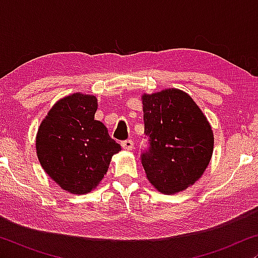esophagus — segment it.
Wrapping results in <instances>:
<instances>
[{"mask_svg": "<svg viewBox=\"0 0 258 258\" xmlns=\"http://www.w3.org/2000/svg\"><path fill=\"white\" fill-rule=\"evenodd\" d=\"M123 149L125 150H133L134 149V141L133 140H125L122 142Z\"/></svg>", "mask_w": 258, "mask_h": 258, "instance_id": "34e87169", "label": "esophagus"}]
</instances>
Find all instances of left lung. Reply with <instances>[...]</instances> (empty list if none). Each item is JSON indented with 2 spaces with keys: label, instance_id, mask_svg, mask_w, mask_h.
Wrapping results in <instances>:
<instances>
[{
  "label": "left lung",
  "instance_id": "obj_1",
  "mask_svg": "<svg viewBox=\"0 0 258 258\" xmlns=\"http://www.w3.org/2000/svg\"><path fill=\"white\" fill-rule=\"evenodd\" d=\"M143 121L148 147L141 162L158 191L174 195L199 179L209 164L214 134L191 97L178 89L144 94Z\"/></svg>",
  "mask_w": 258,
  "mask_h": 258
}]
</instances>
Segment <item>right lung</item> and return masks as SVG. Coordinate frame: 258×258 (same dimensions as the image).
Wrapping results in <instances>:
<instances>
[{"label": "right lung", "instance_id": "add662e5", "mask_svg": "<svg viewBox=\"0 0 258 258\" xmlns=\"http://www.w3.org/2000/svg\"><path fill=\"white\" fill-rule=\"evenodd\" d=\"M96 110L93 95L73 94L50 109L37 133L42 168L62 189L77 195L101 182L112 155L121 150L107 126L95 119Z\"/></svg>", "mask_w": 258, "mask_h": 258}]
</instances>
